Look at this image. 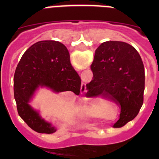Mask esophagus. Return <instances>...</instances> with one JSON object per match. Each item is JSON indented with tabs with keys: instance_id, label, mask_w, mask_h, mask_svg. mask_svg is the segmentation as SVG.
I'll return each mask as SVG.
<instances>
[{
	"instance_id": "34e87169",
	"label": "esophagus",
	"mask_w": 159,
	"mask_h": 159,
	"mask_svg": "<svg viewBox=\"0 0 159 159\" xmlns=\"http://www.w3.org/2000/svg\"><path fill=\"white\" fill-rule=\"evenodd\" d=\"M81 86H82L83 88H84V87L86 86V84H84V83H82V85H81Z\"/></svg>"
}]
</instances>
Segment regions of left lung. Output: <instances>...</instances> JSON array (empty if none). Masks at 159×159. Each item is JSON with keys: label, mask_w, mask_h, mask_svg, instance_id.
Returning <instances> with one entry per match:
<instances>
[{"label": "left lung", "mask_w": 159, "mask_h": 159, "mask_svg": "<svg viewBox=\"0 0 159 159\" xmlns=\"http://www.w3.org/2000/svg\"><path fill=\"white\" fill-rule=\"evenodd\" d=\"M93 80L87 84V95H103L121 108L114 127H121L137 116L143 103L145 71L133 46L122 41H107L95 50L91 65Z\"/></svg>", "instance_id": "left-lung-1"}]
</instances>
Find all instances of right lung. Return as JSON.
I'll list each match as a JSON object with an SVG mask.
<instances>
[{
	"mask_svg": "<svg viewBox=\"0 0 159 159\" xmlns=\"http://www.w3.org/2000/svg\"><path fill=\"white\" fill-rule=\"evenodd\" d=\"M80 87V77L71 66L65 45L56 40L36 42L24 53L14 74L18 114L35 131L52 134L57 128L29 104L32 96L39 88H48L56 93L70 91L78 95Z\"/></svg>",
	"mask_w": 159,
	"mask_h": 159,
	"instance_id": "obj_1",
	"label": "right lung"
}]
</instances>
